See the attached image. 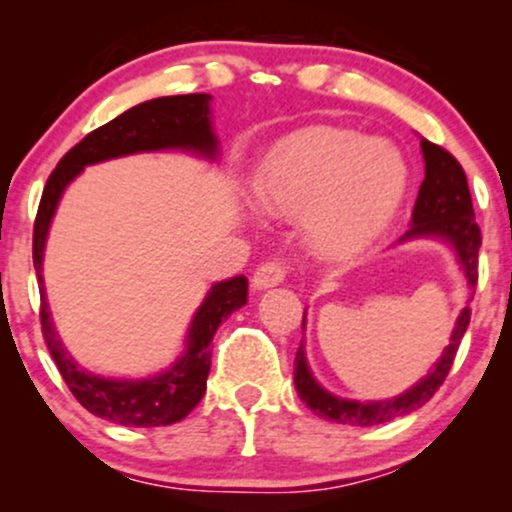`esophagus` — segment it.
<instances>
[{"mask_svg": "<svg viewBox=\"0 0 512 512\" xmlns=\"http://www.w3.org/2000/svg\"><path fill=\"white\" fill-rule=\"evenodd\" d=\"M286 272H289V267H286L284 262H279V260L262 262L260 267H257L255 276H252V286H255L257 291L272 289V286L281 284V281H284Z\"/></svg>", "mask_w": 512, "mask_h": 512, "instance_id": "34e87169", "label": "esophagus"}]
</instances>
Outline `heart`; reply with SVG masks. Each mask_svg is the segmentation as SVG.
Instances as JSON below:
<instances>
[{
    "label": "heart",
    "mask_w": 512,
    "mask_h": 512,
    "mask_svg": "<svg viewBox=\"0 0 512 512\" xmlns=\"http://www.w3.org/2000/svg\"><path fill=\"white\" fill-rule=\"evenodd\" d=\"M395 146L337 127H310L262 161L255 199L264 211L298 214L308 243L327 257H351L380 238L407 190Z\"/></svg>",
    "instance_id": "1"
}]
</instances>
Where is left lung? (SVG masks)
I'll return each mask as SVG.
<instances>
[{
	"mask_svg": "<svg viewBox=\"0 0 512 512\" xmlns=\"http://www.w3.org/2000/svg\"><path fill=\"white\" fill-rule=\"evenodd\" d=\"M421 151H424L426 178L421 182L419 197H416L414 211H411V228L399 238V243L416 238H440L450 243L457 260H460L464 276H467V286L474 289L479 276L477 264L481 228L474 221L467 175H464L457 158L450 151H445L443 146L421 139ZM469 317H472V310L464 308L457 317L455 330L450 334V344L445 346L443 356L433 363V368L428 370L426 378H421L419 383L409 387L399 397L385 399V402H356V399H342L327 392L310 373L308 358H305V344L301 342L296 351V361H293V380H296L298 397L322 419L349 426H378L397 419V416L411 414V411L424 407L428 399L436 395L443 380L448 378L452 361H455L464 332H467Z\"/></svg>",
	"mask_w": 512,
	"mask_h": 512,
	"instance_id": "8db88e82",
	"label": "left lung"
}]
</instances>
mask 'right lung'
I'll list each match as a JSON object with an SVG mask.
<instances>
[{"label":"right lung","instance_id":"1","mask_svg":"<svg viewBox=\"0 0 512 512\" xmlns=\"http://www.w3.org/2000/svg\"><path fill=\"white\" fill-rule=\"evenodd\" d=\"M211 96L209 93H187V96H163L134 105L110 120L108 125L93 129L74 149H69L52 170L40 197L38 216L33 226V267L40 281V325L57 370L62 373L76 402L120 426L151 428L170 426L185 419L207 392V375L211 368V339L233 310L248 303V279L233 276L219 281L199 305L187 330L185 351L178 361L163 373L142 380L101 378L79 368L72 354L64 349L45 301L43 286V252L52 216L60 204L62 192L76 175L93 163L110 161L142 151H192L204 158H216L219 139L211 129Z\"/></svg>","mask_w":512,"mask_h":512}]
</instances>
